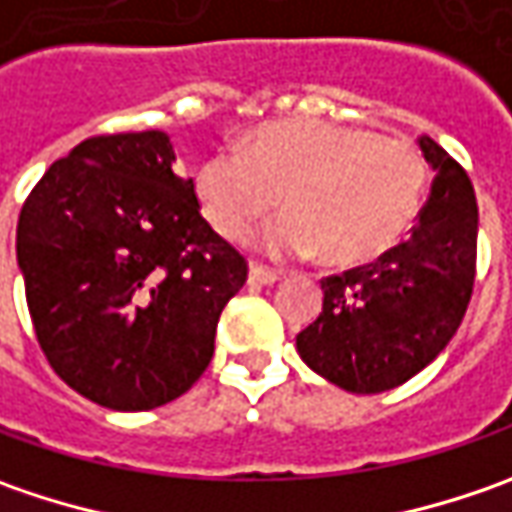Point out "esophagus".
I'll use <instances>...</instances> for the list:
<instances>
[{
    "mask_svg": "<svg viewBox=\"0 0 512 512\" xmlns=\"http://www.w3.org/2000/svg\"><path fill=\"white\" fill-rule=\"evenodd\" d=\"M247 282H250V285H273V282H279V273H276V270H270V267L250 265Z\"/></svg>",
    "mask_w": 512,
    "mask_h": 512,
    "instance_id": "1",
    "label": "esophagus"
}]
</instances>
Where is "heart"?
Instances as JSON below:
<instances>
[{
	"mask_svg": "<svg viewBox=\"0 0 512 512\" xmlns=\"http://www.w3.org/2000/svg\"><path fill=\"white\" fill-rule=\"evenodd\" d=\"M427 162L410 142L333 122H267L242 148H219L196 170V199L227 239H247L279 207L276 253H319L330 267L367 265L413 227Z\"/></svg>",
	"mask_w": 512,
	"mask_h": 512,
	"instance_id": "obj_1",
	"label": "heart"
}]
</instances>
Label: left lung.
Wrapping results in <instances>:
<instances>
[{"mask_svg":"<svg viewBox=\"0 0 512 512\" xmlns=\"http://www.w3.org/2000/svg\"><path fill=\"white\" fill-rule=\"evenodd\" d=\"M419 148L436 179L413 233L376 262L322 279V313L296 336L307 367L350 393H384L413 379L447 347L470 305L473 182L430 136Z\"/></svg>","mask_w":512,"mask_h":512,"instance_id":"1","label":"left lung"}]
</instances>
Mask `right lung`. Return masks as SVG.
Wrapping results in <instances>:
<instances>
[{"label": "right lung", "instance_id": "1", "mask_svg": "<svg viewBox=\"0 0 512 512\" xmlns=\"http://www.w3.org/2000/svg\"><path fill=\"white\" fill-rule=\"evenodd\" d=\"M162 130L79 142L19 213L16 259L50 367L110 410L179 399L213 359L245 256L207 225Z\"/></svg>", "mask_w": 512, "mask_h": 512}]
</instances>
